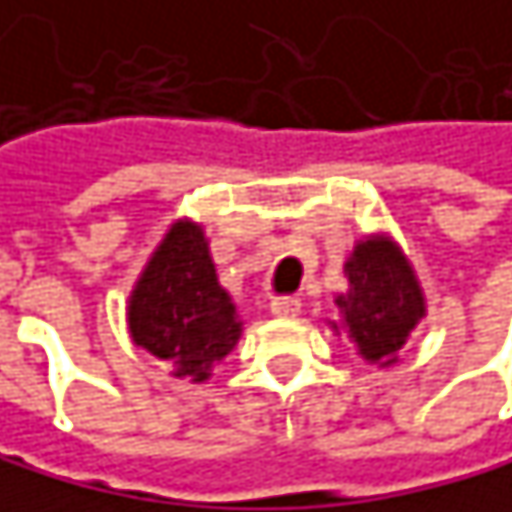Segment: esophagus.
<instances>
[{
	"mask_svg": "<svg viewBox=\"0 0 512 512\" xmlns=\"http://www.w3.org/2000/svg\"><path fill=\"white\" fill-rule=\"evenodd\" d=\"M271 314H274V317H284V320H293V317L302 314V299H299V296L274 299V302H271Z\"/></svg>",
	"mask_w": 512,
	"mask_h": 512,
	"instance_id": "1",
	"label": "esophagus"
}]
</instances>
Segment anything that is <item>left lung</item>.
I'll return each mask as SVG.
<instances>
[{
    "label": "left lung",
    "instance_id": "obj_1",
    "mask_svg": "<svg viewBox=\"0 0 512 512\" xmlns=\"http://www.w3.org/2000/svg\"><path fill=\"white\" fill-rule=\"evenodd\" d=\"M348 290L336 296L332 332H345L366 363L394 366L409 332L427 314L424 290L406 253L388 235H369L345 259Z\"/></svg>",
    "mask_w": 512,
    "mask_h": 512
}]
</instances>
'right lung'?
Wrapping results in <instances>:
<instances>
[{"instance_id": "1", "label": "right lung", "mask_w": 512, "mask_h": 512, "mask_svg": "<svg viewBox=\"0 0 512 512\" xmlns=\"http://www.w3.org/2000/svg\"><path fill=\"white\" fill-rule=\"evenodd\" d=\"M127 329L134 345L170 363L176 378L195 385L232 354L244 323L216 277L204 228L176 219L149 256L127 299Z\"/></svg>"}]
</instances>
